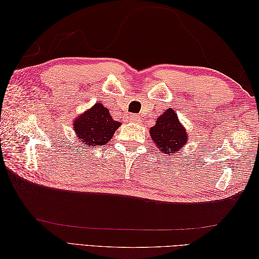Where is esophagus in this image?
Returning a JSON list of instances; mask_svg holds the SVG:
<instances>
[{
    "label": "esophagus",
    "instance_id": "esophagus-1",
    "mask_svg": "<svg viewBox=\"0 0 259 259\" xmlns=\"http://www.w3.org/2000/svg\"><path fill=\"white\" fill-rule=\"evenodd\" d=\"M130 120L133 121V122H141L142 118L140 117V115H138V114H131Z\"/></svg>",
    "mask_w": 259,
    "mask_h": 259
}]
</instances>
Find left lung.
I'll use <instances>...</instances> for the list:
<instances>
[{
	"label": "left lung",
	"instance_id": "left-lung-1",
	"mask_svg": "<svg viewBox=\"0 0 259 259\" xmlns=\"http://www.w3.org/2000/svg\"><path fill=\"white\" fill-rule=\"evenodd\" d=\"M149 133L159 151L166 155H172L176 151L183 150L188 141L187 131L171 108L157 118L156 124L150 128Z\"/></svg>",
	"mask_w": 259,
	"mask_h": 259
}]
</instances>
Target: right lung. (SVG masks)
<instances>
[{"label":"right lung","mask_w":259,"mask_h":259,"mask_svg":"<svg viewBox=\"0 0 259 259\" xmlns=\"http://www.w3.org/2000/svg\"><path fill=\"white\" fill-rule=\"evenodd\" d=\"M119 125L121 123L112 119L109 109L104 108L101 103H96L88 111L80 114L73 122L79 142L90 148L106 145Z\"/></svg>","instance_id":"right-lung-1"}]
</instances>
